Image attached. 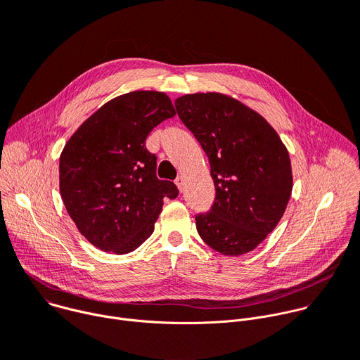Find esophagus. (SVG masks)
<instances>
[{"label": "esophagus", "instance_id": "34e87169", "mask_svg": "<svg viewBox=\"0 0 360 360\" xmlns=\"http://www.w3.org/2000/svg\"><path fill=\"white\" fill-rule=\"evenodd\" d=\"M175 184L178 185V188H179V191L182 192L184 191V185H185V178L182 176V175H179L176 179H175Z\"/></svg>", "mask_w": 360, "mask_h": 360}]
</instances>
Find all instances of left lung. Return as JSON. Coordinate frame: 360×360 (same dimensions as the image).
<instances>
[{"instance_id": "1", "label": "left lung", "mask_w": 360, "mask_h": 360, "mask_svg": "<svg viewBox=\"0 0 360 360\" xmlns=\"http://www.w3.org/2000/svg\"><path fill=\"white\" fill-rule=\"evenodd\" d=\"M175 108L207 153L217 191L211 211L195 217L199 236L225 256L253 250L292 193L286 146L262 115L229 95L186 94Z\"/></svg>"}]
</instances>
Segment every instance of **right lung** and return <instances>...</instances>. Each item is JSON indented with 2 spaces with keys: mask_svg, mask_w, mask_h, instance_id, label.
I'll list each match as a JSON object with an SVG mask.
<instances>
[{
  "mask_svg": "<svg viewBox=\"0 0 360 360\" xmlns=\"http://www.w3.org/2000/svg\"><path fill=\"white\" fill-rule=\"evenodd\" d=\"M164 92L134 91L94 112L72 134L60 157V192L78 231L104 252L124 255L153 232L164 198L178 188L157 178V157L145 141L172 118Z\"/></svg>",
  "mask_w": 360,
  "mask_h": 360,
  "instance_id": "right-lung-1",
  "label": "right lung"
}]
</instances>
